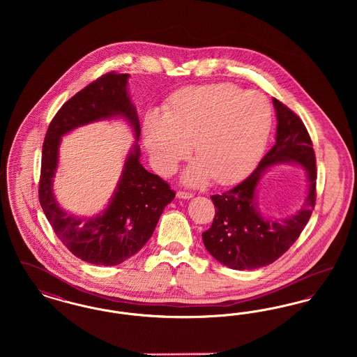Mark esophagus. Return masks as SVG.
Returning <instances> with one entry per match:
<instances>
[{
    "label": "esophagus",
    "mask_w": 357,
    "mask_h": 357,
    "mask_svg": "<svg viewBox=\"0 0 357 357\" xmlns=\"http://www.w3.org/2000/svg\"><path fill=\"white\" fill-rule=\"evenodd\" d=\"M176 197L181 198V199H190V198H192V194L191 192H186V191H178Z\"/></svg>",
    "instance_id": "obj_1"
}]
</instances>
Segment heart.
Listing matches in <instances>:
<instances>
[{
    "instance_id": "b5f03b06",
    "label": "heart",
    "mask_w": 357,
    "mask_h": 357,
    "mask_svg": "<svg viewBox=\"0 0 357 357\" xmlns=\"http://www.w3.org/2000/svg\"><path fill=\"white\" fill-rule=\"evenodd\" d=\"M271 128L272 108L265 96L221 83L174 92L163 112L146 116L143 139L159 172L175 170L192 143L197 160L185 172V182L201 186L213 178L229 185L258 162Z\"/></svg>"
}]
</instances>
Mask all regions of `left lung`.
I'll return each instance as SVG.
<instances>
[{
  "instance_id": "obj_1",
  "label": "left lung",
  "mask_w": 357,
  "mask_h": 357,
  "mask_svg": "<svg viewBox=\"0 0 357 357\" xmlns=\"http://www.w3.org/2000/svg\"><path fill=\"white\" fill-rule=\"evenodd\" d=\"M273 105L277 115L274 146L243 182L210 197L215 217L211 227L202 233L204 246L218 262L236 271H253L278 259L300 237L316 204V156L310 136L303 120L285 104L273 99ZM284 162L306 169V201L287 219H265L259 213L256 186L265 170Z\"/></svg>"
}]
</instances>
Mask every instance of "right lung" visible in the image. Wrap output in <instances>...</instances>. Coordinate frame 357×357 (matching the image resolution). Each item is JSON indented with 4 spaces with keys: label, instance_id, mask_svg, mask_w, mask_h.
<instances>
[{
    "label": "right lung",
    "instance_id": "right-lung-1",
    "mask_svg": "<svg viewBox=\"0 0 357 357\" xmlns=\"http://www.w3.org/2000/svg\"><path fill=\"white\" fill-rule=\"evenodd\" d=\"M128 77L127 73L109 72L77 92L52 119L43 144L40 204L69 252L93 265L114 266L136 255L153 236L165 207L175 198L169 183L140 165V124L128 95ZM116 116L127 119L136 134L119 186L102 213L92 219L75 218L58 206L51 188L61 136L85 123Z\"/></svg>",
    "mask_w": 357,
    "mask_h": 357
}]
</instances>
